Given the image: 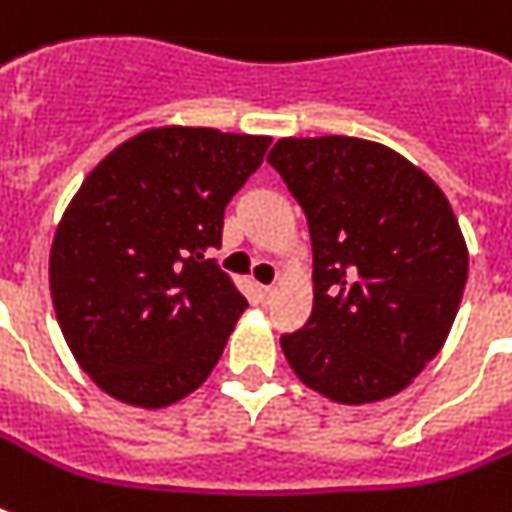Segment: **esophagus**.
<instances>
[{"instance_id":"34e87169","label":"esophagus","mask_w":512,"mask_h":512,"mask_svg":"<svg viewBox=\"0 0 512 512\" xmlns=\"http://www.w3.org/2000/svg\"><path fill=\"white\" fill-rule=\"evenodd\" d=\"M257 292H260V300H263V303H271L273 295H276V287H268V284H260V287H257Z\"/></svg>"}]
</instances>
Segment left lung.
Returning a JSON list of instances; mask_svg holds the SVG:
<instances>
[{"mask_svg":"<svg viewBox=\"0 0 512 512\" xmlns=\"http://www.w3.org/2000/svg\"><path fill=\"white\" fill-rule=\"evenodd\" d=\"M268 162L308 217L313 313L281 337L289 366L337 404L396 396L444 345L468 281L449 201L372 140L284 138Z\"/></svg>","mask_w":512,"mask_h":512,"instance_id":"left-lung-1","label":"left lung"}]
</instances>
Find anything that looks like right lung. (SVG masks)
Listing matches in <instances>:
<instances>
[{"label":"right lung","mask_w":512,"mask_h":512,"mask_svg":"<svg viewBox=\"0 0 512 512\" xmlns=\"http://www.w3.org/2000/svg\"><path fill=\"white\" fill-rule=\"evenodd\" d=\"M271 138L159 127L114 148L68 204L50 252L60 332L108 396L170 406L207 380L247 300L207 260Z\"/></svg>","instance_id":"obj_1"}]
</instances>
